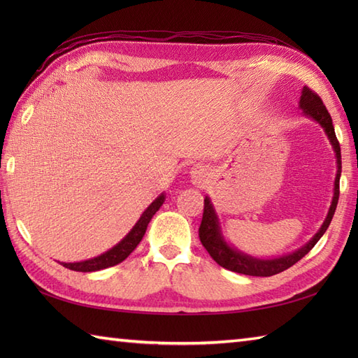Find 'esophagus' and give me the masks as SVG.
Here are the masks:
<instances>
[{
	"mask_svg": "<svg viewBox=\"0 0 358 358\" xmlns=\"http://www.w3.org/2000/svg\"><path fill=\"white\" fill-rule=\"evenodd\" d=\"M191 177H192L194 183L196 186H200V185H203V181H204V178H206V175H204V171L200 169V167H195V169L191 172Z\"/></svg>",
	"mask_w": 358,
	"mask_h": 358,
	"instance_id": "1",
	"label": "esophagus"
}]
</instances>
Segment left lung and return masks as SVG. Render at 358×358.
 Listing matches in <instances>:
<instances>
[{
  "label": "left lung",
  "mask_w": 358,
  "mask_h": 358,
  "mask_svg": "<svg viewBox=\"0 0 358 358\" xmlns=\"http://www.w3.org/2000/svg\"><path fill=\"white\" fill-rule=\"evenodd\" d=\"M299 108L303 110V115L314 120L315 123L323 127V131L328 136L331 146L336 152V162H337V175L336 181H334V196L331 201V206L328 210V215H326L324 222L317 234L310 238L305 246L299 248L291 254L281 255L277 258H258L248 255L241 252L237 248L231 246L229 243L226 241L223 237L222 227H220V220L215 212L214 204H212L209 196L204 199V210H203V220L200 224V241L208 250L209 255L214 258V260L223 266L224 269H229L232 272L245 273V275H254V277H271L275 275V273L283 272L291 268L296 262L301 260L310 249H313L317 241L323 237V234L328 229L331 224V220L334 217V212H336L337 203H338V195H340V175H341V152H340V144L336 136V131H334L332 118L329 115L328 109L324 108L322 98L318 96L315 92H313L309 87H303L301 96H300V106Z\"/></svg>",
  "instance_id": "obj_1"
}]
</instances>
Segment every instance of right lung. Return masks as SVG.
<instances>
[{"mask_svg":"<svg viewBox=\"0 0 358 358\" xmlns=\"http://www.w3.org/2000/svg\"><path fill=\"white\" fill-rule=\"evenodd\" d=\"M166 195L162 194L158 195L157 199L152 201L148 209L143 212L138 222L135 223V226L132 227L126 237L121 240L120 243H117L115 246L110 248L109 250H106L101 255L89 258V260L85 262H75V263H64L62 262V264L64 268L71 269V271H77V272H95V271H101L106 268H110V266H115L118 263H121L123 260L131 255L132 250L138 246V243L141 241V238L146 234L148 224L152 220V217L155 215V212L163 206Z\"/></svg>","mask_w":358,"mask_h":358,"instance_id":"obj_1","label":"right lung"}]
</instances>
